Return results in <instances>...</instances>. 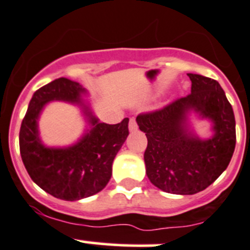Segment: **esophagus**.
Wrapping results in <instances>:
<instances>
[{
	"instance_id": "34e87169",
	"label": "esophagus",
	"mask_w": 250,
	"mask_h": 250,
	"mask_svg": "<svg viewBox=\"0 0 250 250\" xmlns=\"http://www.w3.org/2000/svg\"><path fill=\"white\" fill-rule=\"evenodd\" d=\"M137 129H138V125H137L136 118L132 117L129 120V130H130V132H136Z\"/></svg>"
}]
</instances>
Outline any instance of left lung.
Wrapping results in <instances>:
<instances>
[{"mask_svg":"<svg viewBox=\"0 0 250 250\" xmlns=\"http://www.w3.org/2000/svg\"><path fill=\"white\" fill-rule=\"evenodd\" d=\"M191 93L159 111L139 114L137 123L148 146V179L160 190L193 195L208 188L229 164L235 148V120L225 91L213 79L188 74ZM211 123V137L201 139L189 117Z\"/></svg>","mask_w":250,"mask_h":250,"instance_id":"obj_1","label":"left lung"}]
</instances>
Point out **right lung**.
<instances>
[{
    "mask_svg": "<svg viewBox=\"0 0 250 250\" xmlns=\"http://www.w3.org/2000/svg\"><path fill=\"white\" fill-rule=\"evenodd\" d=\"M83 85L66 78L51 81L34 92L20 130V150L30 179L45 192L65 201L86 199L104 190L112 175V163L127 139L128 122H100ZM79 106L86 121L84 134L71 146L48 147L40 139L39 118L49 102Z\"/></svg>",
    "mask_w": 250,
    "mask_h": 250,
    "instance_id": "add662e5",
    "label": "right lung"
}]
</instances>
